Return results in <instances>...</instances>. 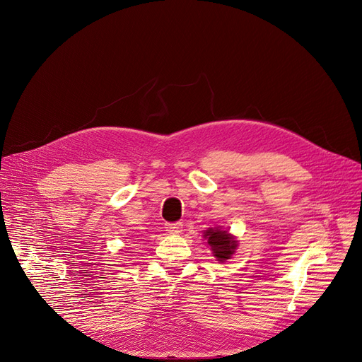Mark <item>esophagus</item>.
I'll return each instance as SVG.
<instances>
[{
	"label": "esophagus",
	"instance_id": "34e87169",
	"mask_svg": "<svg viewBox=\"0 0 362 362\" xmlns=\"http://www.w3.org/2000/svg\"><path fill=\"white\" fill-rule=\"evenodd\" d=\"M182 223H167L165 224V230L171 235H179L182 232Z\"/></svg>",
	"mask_w": 362,
	"mask_h": 362
}]
</instances>
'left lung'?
<instances>
[{"label": "left lung", "mask_w": 362, "mask_h": 362, "mask_svg": "<svg viewBox=\"0 0 362 362\" xmlns=\"http://www.w3.org/2000/svg\"><path fill=\"white\" fill-rule=\"evenodd\" d=\"M204 238L206 239V243L211 246L214 257L221 262L229 259L236 251L238 240L229 232L220 229H208L204 232Z\"/></svg>", "instance_id": "8db88e82"}]
</instances>
